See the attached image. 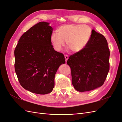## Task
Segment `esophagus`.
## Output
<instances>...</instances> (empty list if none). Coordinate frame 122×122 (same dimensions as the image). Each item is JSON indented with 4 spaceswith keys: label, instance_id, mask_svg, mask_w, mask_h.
Returning a JSON list of instances; mask_svg holds the SVG:
<instances>
[{
    "label": "esophagus",
    "instance_id": "esophagus-1",
    "mask_svg": "<svg viewBox=\"0 0 122 122\" xmlns=\"http://www.w3.org/2000/svg\"><path fill=\"white\" fill-rule=\"evenodd\" d=\"M65 60H66V62H67V60H68V58H69L68 55H65Z\"/></svg>",
    "mask_w": 122,
    "mask_h": 122
}]
</instances>
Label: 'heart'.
I'll use <instances>...</instances> for the list:
<instances>
[{
    "label": "heart",
    "instance_id": "b5f03b06",
    "mask_svg": "<svg viewBox=\"0 0 122 122\" xmlns=\"http://www.w3.org/2000/svg\"><path fill=\"white\" fill-rule=\"evenodd\" d=\"M92 30L89 26L83 24H67L58 28V33L53 32L50 36V41L54 49L62 50L65 45L73 52L82 51L89 43Z\"/></svg>",
    "mask_w": 122,
    "mask_h": 122
}]
</instances>
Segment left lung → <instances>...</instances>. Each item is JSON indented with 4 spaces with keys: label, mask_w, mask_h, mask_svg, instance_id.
I'll use <instances>...</instances> for the list:
<instances>
[{
    "label": "left lung",
    "mask_w": 122,
    "mask_h": 122,
    "mask_svg": "<svg viewBox=\"0 0 122 122\" xmlns=\"http://www.w3.org/2000/svg\"><path fill=\"white\" fill-rule=\"evenodd\" d=\"M109 55L105 36L93 29L87 46L71 55L67 62L71 68L72 82L76 91H90L102 86L109 71Z\"/></svg>",
    "instance_id": "8db88e82"
}]
</instances>
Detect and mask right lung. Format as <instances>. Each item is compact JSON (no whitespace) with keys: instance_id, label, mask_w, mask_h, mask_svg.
Masks as SVG:
<instances>
[{"instance_id":"obj_1","label":"right lung","mask_w":122,"mask_h":122,"mask_svg":"<svg viewBox=\"0 0 122 122\" xmlns=\"http://www.w3.org/2000/svg\"><path fill=\"white\" fill-rule=\"evenodd\" d=\"M49 25L41 22L33 26L21 36L14 51L15 70L21 86L40 95L52 91L55 74L65 64L64 54L51 44L53 28Z\"/></svg>"}]
</instances>
